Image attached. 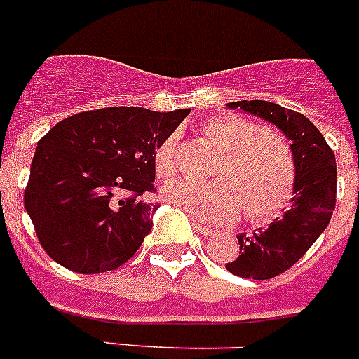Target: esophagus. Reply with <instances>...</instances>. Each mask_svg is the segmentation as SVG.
Masks as SVG:
<instances>
[{
  "instance_id": "34e87169",
  "label": "esophagus",
  "mask_w": 359,
  "mask_h": 359,
  "mask_svg": "<svg viewBox=\"0 0 359 359\" xmlns=\"http://www.w3.org/2000/svg\"><path fill=\"white\" fill-rule=\"evenodd\" d=\"M192 225H194V229L198 232H200V234H203V236H212L214 232V229H210V226H207V225H203V223L201 222H196V219H192Z\"/></svg>"
}]
</instances>
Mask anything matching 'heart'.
I'll return each instance as SVG.
<instances>
[{"label": "heart", "instance_id": "1", "mask_svg": "<svg viewBox=\"0 0 359 359\" xmlns=\"http://www.w3.org/2000/svg\"><path fill=\"white\" fill-rule=\"evenodd\" d=\"M219 152L212 170L214 182H170L163 198L191 216L205 222H229L241 209L249 223H269L290 203L296 185V159L289 142L272 128H262L250 119L219 114L200 127ZM177 137L167 136L154 152L158 180L176 174Z\"/></svg>", "mask_w": 359, "mask_h": 359}]
</instances>
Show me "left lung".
I'll use <instances>...</instances> for the list:
<instances>
[{"label":"left lung","instance_id":"obj_1","mask_svg":"<svg viewBox=\"0 0 359 359\" xmlns=\"http://www.w3.org/2000/svg\"><path fill=\"white\" fill-rule=\"evenodd\" d=\"M229 109L258 116L281 128L296 159L292 207L269 225L267 231L240 234V256L225 263L240 278L271 280L289 271L327 229L336 207V158L325 137L299 112L271 101L250 100L226 103Z\"/></svg>","mask_w":359,"mask_h":359}]
</instances>
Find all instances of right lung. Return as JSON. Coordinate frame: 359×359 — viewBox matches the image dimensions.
<instances>
[{"mask_svg":"<svg viewBox=\"0 0 359 359\" xmlns=\"http://www.w3.org/2000/svg\"><path fill=\"white\" fill-rule=\"evenodd\" d=\"M191 110L107 107L61 119L38 142L25 209L45 252L79 274L114 271L152 229L154 152Z\"/></svg>","mask_w":359,"mask_h":359,"instance_id":"add662e5","label":"right lung"}]
</instances>
